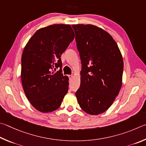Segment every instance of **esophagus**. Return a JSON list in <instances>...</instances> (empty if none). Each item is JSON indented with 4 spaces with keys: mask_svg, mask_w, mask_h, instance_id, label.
Instances as JSON below:
<instances>
[{
    "mask_svg": "<svg viewBox=\"0 0 146 146\" xmlns=\"http://www.w3.org/2000/svg\"><path fill=\"white\" fill-rule=\"evenodd\" d=\"M68 78H69V79H70V80L73 78V76L72 75H68Z\"/></svg>",
    "mask_w": 146,
    "mask_h": 146,
    "instance_id": "34e87169",
    "label": "esophagus"
}]
</instances>
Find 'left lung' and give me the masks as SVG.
<instances>
[{
    "mask_svg": "<svg viewBox=\"0 0 146 146\" xmlns=\"http://www.w3.org/2000/svg\"><path fill=\"white\" fill-rule=\"evenodd\" d=\"M81 61V85L76 96L90 115L106 111L121 90L124 63L117 43L101 28L72 25Z\"/></svg>",
    "mask_w": 146,
    "mask_h": 146,
    "instance_id": "obj_1",
    "label": "left lung"
}]
</instances>
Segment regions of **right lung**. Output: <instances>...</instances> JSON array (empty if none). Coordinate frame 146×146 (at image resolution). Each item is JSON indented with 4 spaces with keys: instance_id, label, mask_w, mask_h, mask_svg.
I'll list each match as a JSON object with an SVG mask.
<instances>
[{
    "instance_id": "add662e5",
    "label": "right lung",
    "mask_w": 146,
    "mask_h": 146,
    "mask_svg": "<svg viewBox=\"0 0 146 146\" xmlns=\"http://www.w3.org/2000/svg\"><path fill=\"white\" fill-rule=\"evenodd\" d=\"M74 38L70 25L54 24L38 29L25 45L21 60L22 86L38 111H55L68 92V78L61 73V56ZM58 68L60 70L55 72Z\"/></svg>"
}]
</instances>
